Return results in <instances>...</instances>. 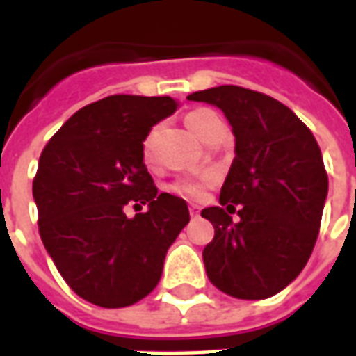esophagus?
Instances as JSON below:
<instances>
[{
	"mask_svg": "<svg viewBox=\"0 0 356 356\" xmlns=\"http://www.w3.org/2000/svg\"><path fill=\"white\" fill-rule=\"evenodd\" d=\"M188 211H191V216H193V217H198V213H200V208H198L196 204H191Z\"/></svg>",
	"mask_w": 356,
	"mask_h": 356,
	"instance_id": "esophagus-1",
	"label": "esophagus"
}]
</instances>
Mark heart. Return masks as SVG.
I'll list each match as a JSON object with an SVG mask.
<instances>
[{"label": "heart", "instance_id": "heart-1", "mask_svg": "<svg viewBox=\"0 0 356 356\" xmlns=\"http://www.w3.org/2000/svg\"><path fill=\"white\" fill-rule=\"evenodd\" d=\"M217 118L213 112H209V110H194L191 114H186L185 118V124L188 127V131L193 133L196 139H202V135L206 131V127L209 125V122ZM150 147H152V133L148 135L145 143H143V154L145 158L150 156ZM209 181L211 177L209 175H202V177L194 179V181H181V183H173L170 186L171 193L175 194H185V196H193V198H200L202 193H204V188L209 185Z\"/></svg>", "mask_w": 356, "mask_h": 356}]
</instances>
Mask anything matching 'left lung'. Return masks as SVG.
Segmentation results:
<instances>
[{
  "mask_svg": "<svg viewBox=\"0 0 356 356\" xmlns=\"http://www.w3.org/2000/svg\"><path fill=\"white\" fill-rule=\"evenodd\" d=\"M188 99L223 110L234 133L221 206L202 209L216 229L202 254L208 278L232 298H270L303 270L318 236L328 194L318 143L268 95L219 86ZM234 211L241 219L232 224Z\"/></svg>",
  "mask_w": 356,
  "mask_h": 356,
  "instance_id": "1",
  "label": "left lung"
}]
</instances>
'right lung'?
Instances as JSON below:
<instances>
[{"mask_svg":"<svg viewBox=\"0 0 356 356\" xmlns=\"http://www.w3.org/2000/svg\"><path fill=\"white\" fill-rule=\"evenodd\" d=\"M177 106L171 97L110 95L68 118L40 156L32 194L43 246L93 305L120 309L148 296L191 219L186 202L158 193L143 162V140ZM127 203L147 211L129 220Z\"/></svg>","mask_w":356,"mask_h":356,"instance_id":"obj_1","label":"right lung"}]
</instances>
